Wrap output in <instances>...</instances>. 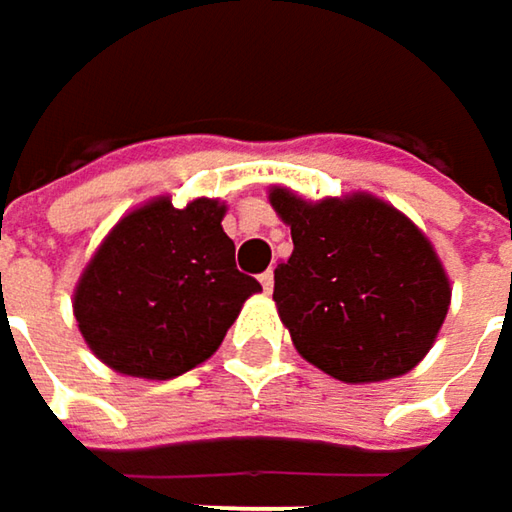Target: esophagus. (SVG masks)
Wrapping results in <instances>:
<instances>
[{"mask_svg":"<svg viewBox=\"0 0 512 512\" xmlns=\"http://www.w3.org/2000/svg\"><path fill=\"white\" fill-rule=\"evenodd\" d=\"M260 284H263V290H266V293H272V287H275V272H272V269H266V272L260 275Z\"/></svg>","mask_w":512,"mask_h":512,"instance_id":"1","label":"esophagus"}]
</instances>
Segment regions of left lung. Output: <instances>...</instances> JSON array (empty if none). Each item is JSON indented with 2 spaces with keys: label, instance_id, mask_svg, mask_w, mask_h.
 Returning <instances> with one entry per match:
<instances>
[{
  "label": "left lung",
  "instance_id": "8db88e82",
  "mask_svg": "<svg viewBox=\"0 0 512 512\" xmlns=\"http://www.w3.org/2000/svg\"><path fill=\"white\" fill-rule=\"evenodd\" d=\"M269 201L293 237L272 299L296 350L341 382L412 370L451 305L448 275L427 237L370 195L308 204L272 189Z\"/></svg>",
  "mask_w": 512,
  "mask_h": 512
}]
</instances>
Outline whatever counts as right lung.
Masks as SVG:
<instances>
[{
  "label": "right lung",
  "instance_id": "1",
  "mask_svg": "<svg viewBox=\"0 0 512 512\" xmlns=\"http://www.w3.org/2000/svg\"><path fill=\"white\" fill-rule=\"evenodd\" d=\"M225 207L165 198L130 213L106 237L76 287V323L109 367L171 379L210 358L243 302L260 290L237 269Z\"/></svg>",
  "mask_w": 512,
  "mask_h": 512
}]
</instances>
